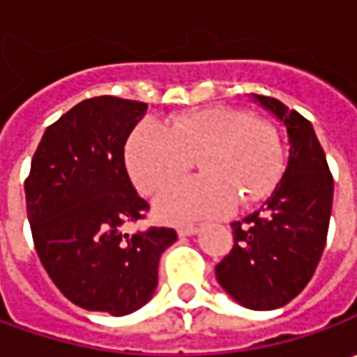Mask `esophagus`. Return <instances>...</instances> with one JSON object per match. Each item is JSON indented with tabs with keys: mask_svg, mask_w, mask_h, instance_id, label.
Wrapping results in <instances>:
<instances>
[{
	"mask_svg": "<svg viewBox=\"0 0 357 357\" xmlns=\"http://www.w3.org/2000/svg\"><path fill=\"white\" fill-rule=\"evenodd\" d=\"M176 232H178V236H181V238H185V236H195V234H199V227L188 225V227H181Z\"/></svg>",
	"mask_w": 357,
	"mask_h": 357,
	"instance_id": "34e87169",
	"label": "esophagus"
}]
</instances>
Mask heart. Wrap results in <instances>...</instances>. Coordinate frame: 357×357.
Segmentation results:
<instances>
[{
  "label": "heart",
  "mask_w": 357,
  "mask_h": 357,
  "mask_svg": "<svg viewBox=\"0 0 357 357\" xmlns=\"http://www.w3.org/2000/svg\"><path fill=\"white\" fill-rule=\"evenodd\" d=\"M200 178L181 181L155 200L162 222L186 225L228 214L236 199L250 206L268 199L286 167L280 132L252 113L214 105L165 119L143 121L125 143V165L135 186L153 195L199 158Z\"/></svg>",
  "instance_id": "heart-1"
}]
</instances>
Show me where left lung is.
<instances>
[{
    "label": "left lung",
    "instance_id": "1",
    "mask_svg": "<svg viewBox=\"0 0 357 357\" xmlns=\"http://www.w3.org/2000/svg\"><path fill=\"white\" fill-rule=\"evenodd\" d=\"M252 97L284 123L290 155L264 206L232 222L234 246L216 264V280L244 308L276 310L306 288L322 258L334 178L308 119L278 99Z\"/></svg>",
    "mask_w": 357,
    "mask_h": 357
}]
</instances>
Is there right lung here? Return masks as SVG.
Here are the masks:
<instances>
[{"mask_svg":"<svg viewBox=\"0 0 357 357\" xmlns=\"http://www.w3.org/2000/svg\"><path fill=\"white\" fill-rule=\"evenodd\" d=\"M146 103L85 99L41 137L25 181L37 256L61 294L89 312L127 316L157 290L158 260L172 228L129 234L149 211L130 183L125 143Z\"/></svg>","mask_w":357,"mask_h":357,"instance_id":"right-lung-1","label":"right lung"}]
</instances>
